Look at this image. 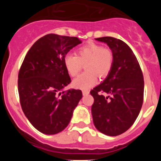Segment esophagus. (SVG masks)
Returning a JSON list of instances; mask_svg holds the SVG:
<instances>
[{"label":"esophagus","instance_id":"34e87169","mask_svg":"<svg viewBox=\"0 0 161 161\" xmlns=\"http://www.w3.org/2000/svg\"><path fill=\"white\" fill-rule=\"evenodd\" d=\"M82 93H83V96H87V95L89 94V91L83 90L82 91Z\"/></svg>","mask_w":161,"mask_h":161}]
</instances>
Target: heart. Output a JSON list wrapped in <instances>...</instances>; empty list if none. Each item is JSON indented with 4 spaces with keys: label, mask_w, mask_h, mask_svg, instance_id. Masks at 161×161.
Segmentation results:
<instances>
[{
    "label": "heart",
    "mask_w": 161,
    "mask_h": 161,
    "mask_svg": "<svg viewBox=\"0 0 161 161\" xmlns=\"http://www.w3.org/2000/svg\"><path fill=\"white\" fill-rule=\"evenodd\" d=\"M77 56L68 54L64 58V64L68 73L76 76L81 70L83 64L88 72L80 74L72 84L76 89L88 90L94 86L98 80V75L102 77L109 72L113 64V54L108 48L95 42H88L76 50Z\"/></svg>",
    "instance_id": "obj_1"
}]
</instances>
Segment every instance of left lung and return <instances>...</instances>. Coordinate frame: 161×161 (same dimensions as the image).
Returning <instances> with one entry per match:
<instances>
[{
	"label": "left lung",
	"mask_w": 161,
	"mask_h": 161,
	"mask_svg": "<svg viewBox=\"0 0 161 161\" xmlns=\"http://www.w3.org/2000/svg\"><path fill=\"white\" fill-rule=\"evenodd\" d=\"M95 39L111 50L113 64L106 79L90 92L94 98L91 109L93 124L106 136H119L133 125L140 112L144 90L143 73L135 54L123 41L113 37ZM103 92L111 97H105Z\"/></svg>",
	"instance_id": "1"
}]
</instances>
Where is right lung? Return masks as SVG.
Masks as SVG:
<instances>
[{
    "mask_svg": "<svg viewBox=\"0 0 161 161\" xmlns=\"http://www.w3.org/2000/svg\"><path fill=\"white\" fill-rule=\"evenodd\" d=\"M81 42L76 37L49 34L33 44L25 55L18 74L20 103L38 131L55 135L64 130L82 98L80 89L64 90L71 82L64 58Z\"/></svg>",
    "mask_w": 161,
    "mask_h": 161,
    "instance_id": "obj_1",
    "label": "right lung"
}]
</instances>
